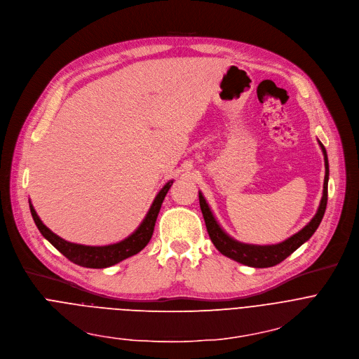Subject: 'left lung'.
<instances>
[{
	"instance_id": "8db88e82",
	"label": "left lung",
	"mask_w": 359,
	"mask_h": 359,
	"mask_svg": "<svg viewBox=\"0 0 359 359\" xmlns=\"http://www.w3.org/2000/svg\"><path fill=\"white\" fill-rule=\"evenodd\" d=\"M320 144L323 154H324V161H325V180H324V191H323V198L320 207H318L316 214L313 218L295 235L290 236L288 240L280 243V244H273V245H254V244H244L233 240L232 236H229L218 224L215 219L208 203L205 201V198L203 192L200 191V207L205 219L207 231L211 238L212 244L215 248L225 257L252 266V268H268L273 266L276 264L283 262L287 257H290L294 251H297L304 243H306L309 238L313 235L316 228L320 226L325 210H327V201H328V178H330V165H328V155L327 149L323 145L321 141H318Z\"/></svg>"
}]
</instances>
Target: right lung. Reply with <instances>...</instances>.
Wrapping results in <instances>:
<instances>
[{"mask_svg": "<svg viewBox=\"0 0 359 359\" xmlns=\"http://www.w3.org/2000/svg\"><path fill=\"white\" fill-rule=\"evenodd\" d=\"M172 182L174 181H168L161 188V191L156 194V196L154 198V203L151 204V208L148 210V212H147L145 218L142 219V222L140 224V226L131 235H128L126 240L115 243V244H109V245L91 247V245L68 243L43 224V221L39 219V217L36 215L31 201H29V210H31L32 219H34L36 228L39 229V232H41L46 240L50 241L71 262H74L79 266H86V268H108V266H112L118 262H121V261L138 254L141 250H144L147 247V244L149 243L151 236H152V232H154L158 212H159V210H161L164 198H165L168 189L171 188Z\"/></svg>", "mask_w": 359, "mask_h": 359, "instance_id": "right-lung-1", "label": "right lung"}]
</instances>
